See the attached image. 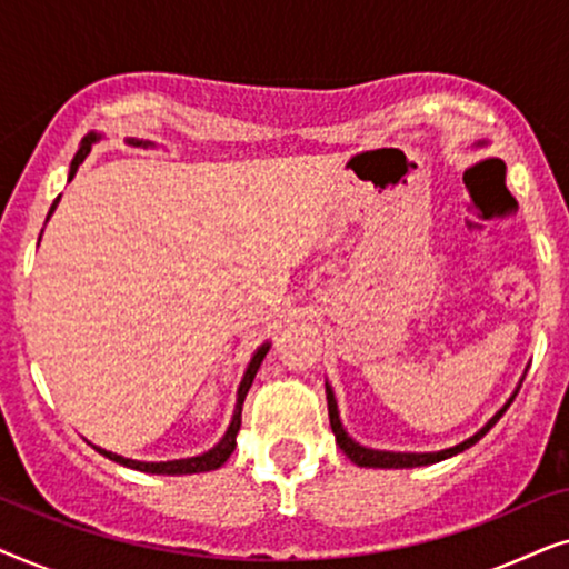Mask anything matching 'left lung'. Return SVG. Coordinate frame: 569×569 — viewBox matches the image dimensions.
Returning a JSON list of instances; mask_svg holds the SVG:
<instances>
[{"instance_id":"left-lung-1","label":"left lung","mask_w":569,"mask_h":569,"mask_svg":"<svg viewBox=\"0 0 569 569\" xmlns=\"http://www.w3.org/2000/svg\"><path fill=\"white\" fill-rule=\"evenodd\" d=\"M479 147H485V142H479ZM520 388V386H518ZM518 388L512 391V396L508 401H505V407L497 411V415L489 419V422L481 427L477 435H471L469 440L458 442L453 448H446V450H435V453H396V450H376V448H365L360 442H355L349 438L345 427H341V419H339V407H337V399H333V391L331 386L326 383V401H329V422H331V430H333V438H337V446L345 450L349 461H355L357 466H365V469H415V466H430V463H438V461H446L450 456H458L463 453L466 448H471L473 442H479L485 435L492 430L497 425V419H500L508 407L512 403V399L518 396Z\"/></svg>"}]
</instances>
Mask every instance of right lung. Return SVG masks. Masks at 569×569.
I'll return each instance as SVG.
<instances>
[{
	"mask_svg": "<svg viewBox=\"0 0 569 569\" xmlns=\"http://www.w3.org/2000/svg\"><path fill=\"white\" fill-rule=\"evenodd\" d=\"M98 139H100L98 131H90V134L82 139L80 150H77L72 166H69V181H72L74 173H77V168L82 166L84 158H88V154H90V147L96 144ZM129 144H134V147H152V142H142V139H129ZM59 199H61V197L53 199V204H51V209H49V217L53 214V209H57ZM49 217H46V220H49ZM269 347H271V345L267 341V345H261V347L253 352L251 362H248V368H246V372H243V380H240L236 411H232V419H230L228 432H224L222 440L217 442L214 448H209L207 453L191 456V458H176V461H160V463H158V461H134V458H123V456H119V453H111V450L98 448V446H92V448H96L100 456H106V458H111V461H116V463L127 466V469L144 471V473H168V477H181V473H201V471H214V469H220V466L230 458L232 450H236V435H238V430H240V411H243L246 393H248V388H251L256 372H259L263 357H267V352H269Z\"/></svg>",
	"mask_w": 569,
	"mask_h": 569,
	"instance_id": "1",
	"label": "right lung"
}]
</instances>
